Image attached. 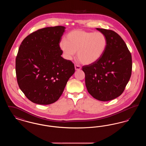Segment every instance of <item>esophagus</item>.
Listing matches in <instances>:
<instances>
[{
    "mask_svg": "<svg viewBox=\"0 0 146 146\" xmlns=\"http://www.w3.org/2000/svg\"><path fill=\"white\" fill-rule=\"evenodd\" d=\"M74 67H75V70H81V68H82V67H81L80 66L77 65V64H75Z\"/></svg>",
    "mask_w": 146,
    "mask_h": 146,
    "instance_id": "esophagus-1",
    "label": "esophagus"
}]
</instances>
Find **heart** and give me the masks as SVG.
<instances>
[{"label":"heart","mask_w":146,"mask_h":146,"mask_svg":"<svg viewBox=\"0 0 146 146\" xmlns=\"http://www.w3.org/2000/svg\"><path fill=\"white\" fill-rule=\"evenodd\" d=\"M60 48L66 58L70 60L76 51L78 60L84 64L96 62L104 55L107 39L102 32L74 30L60 42Z\"/></svg>","instance_id":"b5f03b06"}]
</instances>
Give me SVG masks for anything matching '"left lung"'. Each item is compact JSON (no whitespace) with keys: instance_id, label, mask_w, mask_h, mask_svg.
<instances>
[{"instance_id":"8db88e82","label":"left lung","mask_w":146,"mask_h":146,"mask_svg":"<svg viewBox=\"0 0 146 146\" xmlns=\"http://www.w3.org/2000/svg\"><path fill=\"white\" fill-rule=\"evenodd\" d=\"M104 34L107 45L96 62L84 66L85 85L91 95L101 101L121 95L131 75L132 57L125 42L113 31L96 28Z\"/></svg>"}]
</instances>
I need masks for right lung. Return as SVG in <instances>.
Returning <instances> with one entry per match:
<instances>
[{"label": "right lung", "mask_w": 146, "mask_h": 146, "mask_svg": "<svg viewBox=\"0 0 146 146\" xmlns=\"http://www.w3.org/2000/svg\"><path fill=\"white\" fill-rule=\"evenodd\" d=\"M65 28L59 26L38 29L28 35L20 46L16 58L17 83L35 104L55 102L75 72L74 64L61 56L59 44Z\"/></svg>", "instance_id": "1"}]
</instances>
